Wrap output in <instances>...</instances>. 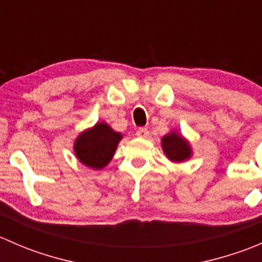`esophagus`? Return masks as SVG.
<instances>
[{
	"mask_svg": "<svg viewBox=\"0 0 262 262\" xmlns=\"http://www.w3.org/2000/svg\"><path fill=\"white\" fill-rule=\"evenodd\" d=\"M137 137H138V138H148V137H149V132H148V129L147 128H139L138 130H137Z\"/></svg>",
	"mask_w": 262,
	"mask_h": 262,
	"instance_id": "obj_1",
	"label": "esophagus"
}]
</instances>
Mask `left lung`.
I'll use <instances>...</instances> for the list:
<instances>
[{
  "label": "left lung",
  "instance_id": "8db88e82",
  "mask_svg": "<svg viewBox=\"0 0 262 262\" xmlns=\"http://www.w3.org/2000/svg\"><path fill=\"white\" fill-rule=\"evenodd\" d=\"M161 147L166 157L175 163L185 162L192 156L191 144L178 130H171L163 136L161 139Z\"/></svg>",
  "mask_w": 262,
  "mask_h": 262
}]
</instances>
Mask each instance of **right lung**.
I'll list each match as a JSON object with an SVG mask.
<instances>
[{
    "instance_id": "right-lung-1",
    "label": "right lung",
    "mask_w": 262,
    "mask_h": 262,
    "mask_svg": "<svg viewBox=\"0 0 262 262\" xmlns=\"http://www.w3.org/2000/svg\"><path fill=\"white\" fill-rule=\"evenodd\" d=\"M123 139L119 132H115L105 121H97L91 128L84 129L78 134L73 143L76 158L92 170H102L110 163Z\"/></svg>"
}]
</instances>
